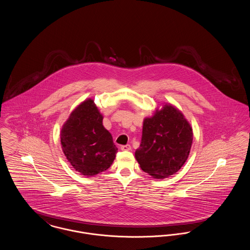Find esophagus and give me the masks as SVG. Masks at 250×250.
Returning a JSON list of instances; mask_svg holds the SVG:
<instances>
[{"mask_svg":"<svg viewBox=\"0 0 250 250\" xmlns=\"http://www.w3.org/2000/svg\"><path fill=\"white\" fill-rule=\"evenodd\" d=\"M121 150H122V151H130L131 146L129 144L123 145V146H121Z\"/></svg>","mask_w":250,"mask_h":250,"instance_id":"34e87169","label":"esophagus"}]
</instances>
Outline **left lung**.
<instances>
[{"label":"left lung","instance_id":"left-lung-1","mask_svg":"<svg viewBox=\"0 0 250 250\" xmlns=\"http://www.w3.org/2000/svg\"><path fill=\"white\" fill-rule=\"evenodd\" d=\"M193 142L190 124L178 108L165 104L143 120V137L135 157L143 171L167 178L187 161Z\"/></svg>","mask_w":250,"mask_h":250}]
</instances>
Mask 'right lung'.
Masks as SVG:
<instances>
[{"mask_svg": "<svg viewBox=\"0 0 250 250\" xmlns=\"http://www.w3.org/2000/svg\"><path fill=\"white\" fill-rule=\"evenodd\" d=\"M103 115L92 98L76 107L61 129V144L72 167L92 177L111 166L118 148L103 125Z\"/></svg>", "mask_w": 250, "mask_h": 250, "instance_id": "right-lung-1", "label": "right lung"}]
</instances>
